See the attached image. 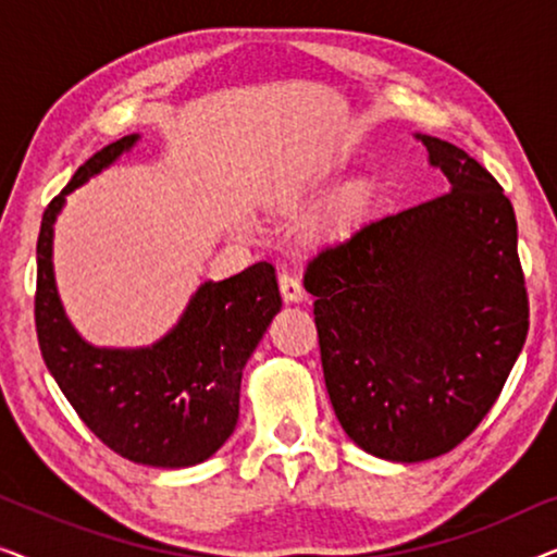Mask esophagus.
<instances>
[{"label":"esophagus","mask_w":557,"mask_h":557,"mask_svg":"<svg viewBox=\"0 0 557 557\" xmlns=\"http://www.w3.org/2000/svg\"><path fill=\"white\" fill-rule=\"evenodd\" d=\"M278 286H281V296H284L286 301H304V296H307V292H304V286H301V281L288 271L278 273Z\"/></svg>","instance_id":"34e87169"}]
</instances>
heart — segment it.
<instances>
[{
    "label": "heart",
    "mask_w": 557,
    "mask_h": 557,
    "mask_svg": "<svg viewBox=\"0 0 557 557\" xmlns=\"http://www.w3.org/2000/svg\"><path fill=\"white\" fill-rule=\"evenodd\" d=\"M368 200H370L368 187L364 185L349 187L347 193L342 195L337 210H334V223H349V220H355L364 210Z\"/></svg>",
    "instance_id": "1"
}]
</instances>
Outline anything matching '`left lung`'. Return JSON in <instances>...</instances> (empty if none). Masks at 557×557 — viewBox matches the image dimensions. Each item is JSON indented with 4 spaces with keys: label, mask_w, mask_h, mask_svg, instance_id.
<instances>
[{
    "label": "left lung",
    "mask_w": 557,
    "mask_h": 557,
    "mask_svg": "<svg viewBox=\"0 0 557 557\" xmlns=\"http://www.w3.org/2000/svg\"><path fill=\"white\" fill-rule=\"evenodd\" d=\"M418 139L448 193L370 220L304 271L342 429L403 463L448 454L484 421L530 330L512 202L467 151Z\"/></svg>",
    "instance_id": "left-lung-1"
}]
</instances>
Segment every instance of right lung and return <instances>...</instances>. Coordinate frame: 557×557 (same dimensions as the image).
<instances>
[{
    "mask_svg": "<svg viewBox=\"0 0 557 557\" xmlns=\"http://www.w3.org/2000/svg\"><path fill=\"white\" fill-rule=\"evenodd\" d=\"M136 139L124 136L96 151L45 208L35 330L50 375L111 451L147 467L182 469L210 459L235 431L243 368L281 309V294L276 269L261 261L197 288L177 326L157 345L98 349L78 337L52 276V223L65 195L116 162Z\"/></svg>",
    "mask_w": 557,
    "mask_h": 557,
    "instance_id": "right-lung-1",
    "label": "right lung"
}]
</instances>
